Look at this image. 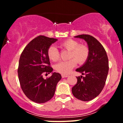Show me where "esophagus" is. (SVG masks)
Listing matches in <instances>:
<instances>
[{
    "instance_id": "34e87169",
    "label": "esophagus",
    "mask_w": 123,
    "mask_h": 123,
    "mask_svg": "<svg viewBox=\"0 0 123 123\" xmlns=\"http://www.w3.org/2000/svg\"><path fill=\"white\" fill-rule=\"evenodd\" d=\"M68 77V75H65V74H62V78H65V77Z\"/></svg>"
}]
</instances>
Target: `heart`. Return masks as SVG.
<instances>
[{
  "instance_id": "b5f03b06",
  "label": "heart",
  "mask_w": 123,
  "mask_h": 123,
  "mask_svg": "<svg viewBox=\"0 0 123 123\" xmlns=\"http://www.w3.org/2000/svg\"><path fill=\"white\" fill-rule=\"evenodd\" d=\"M60 47L69 51V58H73L67 61H61L55 65L54 68L56 71L62 74H68L71 72L76 65V60L79 64H82L85 62L88 57V47L84 44H79L77 40L67 39L60 43ZM47 55L50 60L54 62L59 60V51L54 46H51L49 48Z\"/></svg>"
}]
</instances>
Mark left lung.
<instances>
[{
	"instance_id": "obj_1",
	"label": "left lung",
	"mask_w": 123,
	"mask_h": 123,
	"mask_svg": "<svg viewBox=\"0 0 123 123\" xmlns=\"http://www.w3.org/2000/svg\"><path fill=\"white\" fill-rule=\"evenodd\" d=\"M87 42L88 57L82 66L76 71L84 77H77V82L72 92L74 97L83 101H89L97 97L104 88L109 71V61L106 51L95 37L88 35L74 36Z\"/></svg>"
}]
</instances>
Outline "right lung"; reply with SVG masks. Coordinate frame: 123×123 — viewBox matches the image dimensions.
<instances>
[{
	"label": "right lung",
	"instance_id": "obj_1",
	"mask_svg": "<svg viewBox=\"0 0 123 123\" xmlns=\"http://www.w3.org/2000/svg\"><path fill=\"white\" fill-rule=\"evenodd\" d=\"M57 39L39 36L35 38L25 47L19 58L18 74L22 91L29 99L43 104L53 97L56 86L61 79L58 73L52 72L47 51ZM43 73L52 75L44 80Z\"/></svg>",
	"mask_w": 123,
	"mask_h": 123
}]
</instances>
